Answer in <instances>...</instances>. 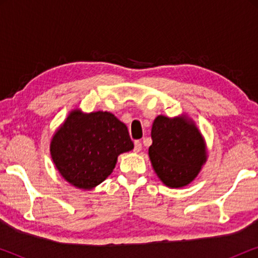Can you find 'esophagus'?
Wrapping results in <instances>:
<instances>
[{
	"mask_svg": "<svg viewBox=\"0 0 258 258\" xmlns=\"http://www.w3.org/2000/svg\"><path fill=\"white\" fill-rule=\"evenodd\" d=\"M141 150H142V143H141L140 141H135V148H134V151H135V153H140Z\"/></svg>",
	"mask_w": 258,
	"mask_h": 258,
	"instance_id": "esophagus-1",
	"label": "esophagus"
}]
</instances>
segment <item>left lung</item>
<instances>
[{"label":"left lung","mask_w":258,"mask_h":258,"mask_svg":"<svg viewBox=\"0 0 258 258\" xmlns=\"http://www.w3.org/2000/svg\"><path fill=\"white\" fill-rule=\"evenodd\" d=\"M149 158L157 177L169 188H183L200 174L208 160L206 140L186 114L158 115L151 128Z\"/></svg>","instance_id":"1"}]
</instances>
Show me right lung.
Here are the masks:
<instances>
[{"label": "right lung", "mask_w": 258, "mask_h": 258, "mask_svg": "<svg viewBox=\"0 0 258 258\" xmlns=\"http://www.w3.org/2000/svg\"><path fill=\"white\" fill-rule=\"evenodd\" d=\"M134 149L128 128L109 111L69 112L50 141L54 165L75 188L91 190L114 170L117 157Z\"/></svg>", "instance_id": "1"}]
</instances>
